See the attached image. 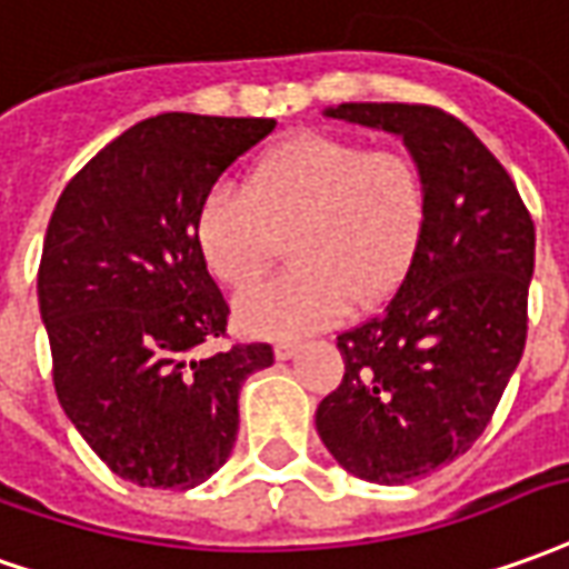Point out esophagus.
<instances>
[{
    "instance_id": "obj_1",
    "label": "esophagus",
    "mask_w": 569,
    "mask_h": 569,
    "mask_svg": "<svg viewBox=\"0 0 569 569\" xmlns=\"http://www.w3.org/2000/svg\"><path fill=\"white\" fill-rule=\"evenodd\" d=\"M298 348H301L298 341L283 339V341H277V345H273V353H277V360H289V357H296Z\"/></svg>"
}]
</instances>
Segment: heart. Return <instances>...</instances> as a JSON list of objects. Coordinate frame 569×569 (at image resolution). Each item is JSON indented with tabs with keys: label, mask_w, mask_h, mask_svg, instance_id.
Instances as JSON below:
<instances>
[{
	"label": "heart",
	"mask_w": 569,
	"mask_h": 569,
	"mask_svg": "<svg viewBox=\"0 0 569 569\" xmlns=\"http://www.w3.org/2000/svg\"><path fill=\"white\" fill-rule=\"evenodd\" d=\"M425 221L428 184L407 150L305 132L264 150L243 190L216 188L202 200L197 246L218 283L243 292L289 237L296 268L240 298L237 320L258 336H301L351 305L395 296Z\"/></svg>",
	"instance_id": "b5f03b06"
}]
</instances>
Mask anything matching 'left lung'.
Here are the masks:
<instances>
[{
    "mask_svg": "<svg viewBox=\"0 0 569 569\" xmlns=\"http://www.w3.org/2000/svg\"><path fill=\"white\" fill-rule=\"evenodd\" d=\"M326 117L400 134L428 184V221L388 308L339 336L345 379L317 407L336 462L409 483L490 425L527 341L536 230L515 181L465 122L428 104H339Z\"/></svg>",
    "mask_w": 569,
    "mask_h": 569,
    "instance_id": "1",
    "label": "left lung"
}]
</instances>
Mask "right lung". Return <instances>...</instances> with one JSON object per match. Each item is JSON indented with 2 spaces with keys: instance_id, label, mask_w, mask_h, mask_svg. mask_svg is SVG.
Listing matches in <instances>:
<instances>
[{
  "instance_id": "add662e5",
  "label": "right lung",
  "mask_w": 569,
  "mask_h": 569,
  "mask_svg": "<svg viewBox=\"0 0 569 569\" xmlns=\"http://www.w3.org/2000/svg\"><path fill=\"white\" fill-rule=\"evenodd\" d=\"M273 119L160 113L122 132L63 188L39 261V313L67 419L138 487L190 490L228 462L243 381L264 341L212 357L228 301L206 271L197 212Z\"/></svg>"
}]
</instances>
